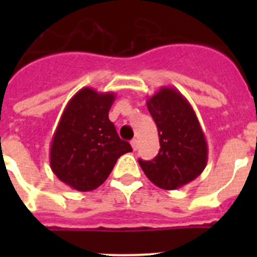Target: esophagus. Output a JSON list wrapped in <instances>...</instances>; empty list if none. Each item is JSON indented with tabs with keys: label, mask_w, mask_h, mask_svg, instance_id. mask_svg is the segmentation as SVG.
<instances>
[{
	"label": "esophagus",
	"mask_w": 257,
	"mask_h": 257,
	"mask_svg": "<svg viewBox=\"0 0 257 257\" xmlns=\"http://www.w3.org/2000/svg\"><path fill=\"white\" fill-rule=\"evenodd\" d=\"M131 147H133L134 151H136V149L139 148V140H138V139L131 140Z\"/></svg>",
	"instance_id": "1"
}]
</instances>
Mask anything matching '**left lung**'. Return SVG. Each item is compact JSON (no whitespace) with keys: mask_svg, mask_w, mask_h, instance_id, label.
I'll use <instances>...</instances> for the list:
<instances>
[{"mask_svg":"<svg viewBox=\"0 0 257 257\" xmlns=\"http://www.w3.org/2000/svg\"><path fill=\"white\" fill-rule=\"evenodd\" d=\"M157 124L160 152L152 161L139 160L147 178L166 190L198 178L207 165V143L189 101L172 87H161L147 101Z\"/></svg>","mask_w":257,"mask_h":257,"instance_id":"1","label":"left lung"}]
</instances>
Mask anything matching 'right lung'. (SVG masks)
Wrapping results in <instances>:
<instances>
[{"mask_svg":"<svg viewBox=\"0 0 257 257\" xmlns=\"http://www.w3.org/2000/svg\"><path fill=\"white\" fill-rule=\"evenodd\" d=\"M113 92L83 87L69 100L51 140L50 166L60 181L78 192L96 189L122 154L133 152L109 121Z\"/></svg>","mask_w":257,"mask_h":257,"instance_id":"add662e5","label":"right lung"}]
</instances>
